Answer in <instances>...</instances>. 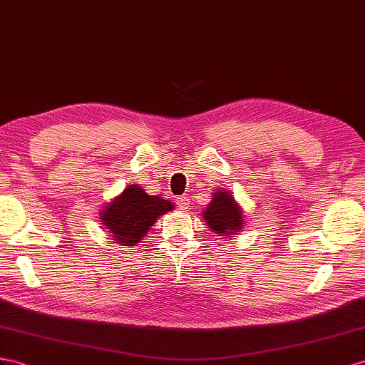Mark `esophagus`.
<instances>
[{
  "label": "esophagus",
  "mask_w": 365,
  "mask_h": 365,
  "mask_svg": "<svg viewBox=\"0 0 365 365\" xmlns=\"http://www.w3.org/2000/svg\"><path fill=\"white\" fill-rule=\"evenodd\" d=\"M177 207L182 211H186L190 208V197L188 195H182V197H177Z\"/></svg>",
  "instance_id": "1"
}]
</instances>
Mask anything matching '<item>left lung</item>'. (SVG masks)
Segmentation results:
<instances>
[{
	"label": "left lung",
	"mask_w": 365,
	"mask_h": 365,
	"mask_svg": "<svg viewBox=\"0 0 365 365\" xmlns=\"http://www.w3.org/2000/svg\"><path fill=\"white\" fill-rule=\"evenodd\" d=\"M205 222L220 236L236 235L242 227V211L232 199V194L219 191L203 212Z\"/></svg>",
	"instance_id": "obj_1"
}]
</instances>
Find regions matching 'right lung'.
I'll use <instances>...</instances> for the list:
<instances>
[{"instance_id": "right-lung-1", "label": "right lung", "mask_w": 365, "mask_h": 365, "mask_svg": "<svg viewBox=\"0 0 365 365\" xmlns=\"http://www.w3.org/2000/svg\"><path fill=\"white\" fill-rule=\"evenodd\" d=\"M171 210V202L157 195H148L143 188L130 185L108 205L100 219L118 244L133 247L151 230L158 216Z\"/></svg>"}]
</instances>
